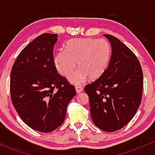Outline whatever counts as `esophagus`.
I'll list each match as a JSON object with an SVG mask.
<instances>
[{"mask_svg":"<svg viewBox=\"0 0 155 155\" xmlns=\"http://www.w3.org/2000/svg\"><path fill=\"white\" fill-rule=\"evenodd\" d=\"M76 93L79 94L83 91V87L82 86H76Z\"/></svg>","mask_w":155,"mask_h":155,"instance_id":"34e87169","label":"esophagus"}]
</instances>
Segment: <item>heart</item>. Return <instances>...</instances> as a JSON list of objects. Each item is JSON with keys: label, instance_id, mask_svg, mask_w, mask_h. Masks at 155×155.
Masks as SVG:
<instances>
[{"label": "heart", "instance_id": "heart-1", "mask_svg": "<svg viewBox=\"0 0 155 155\" xmlns=\"http://www.w3.org/2000/svg\"><path fill=\"white\" fill-rule=\"evenodd\" d=\"M112 50L105 39L79 38L68 41L64 50L58 51L54 57V65L61 76L71 78L74 84H79L87 78L96 80L101 78L109 67ZM78 65H76V63Z\"/></svg>", "mask_w": 155, "mask_h": 155}]
</instances>
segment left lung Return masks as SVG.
<instances>
[{"mask_svg": "<svg viewBox=\"0 0 155 155\" xmlns=\"http://www.w3.org/2000/svg\"><path fill=\"white\" fill-rule=\"evenodd\" d=\"M112 55L107 70L85 87L92 121L106 132L124 127L134 118L142 101L143 74L137 56L118 38L104 34Z\"/></svg>", "mask_w": 155, "mask_h": 155, "instance_id": "1", "label": "left lung"}]
</instances>
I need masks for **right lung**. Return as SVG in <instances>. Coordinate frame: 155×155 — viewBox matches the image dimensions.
I'll return each instance as SVG.
<instances>
[{
  "instance_id": "add662e5",
  "label": "right lung",
  "mask_w": 155,
  "mask_h": 155,
  "mask_svg": "<svg viewBox=\"0 0 155 155\" xmlns=\"http://www.w3.org/2000/svg\"><path fill=\"white\" fill-rule=\"evenodd\" d=\"M58 35L45 34L28 44L14 62L10 97L23 121L32 129L49 133L62 124L75 87L58 73L53 48Z\"/></svg>"
}]
</instances>
